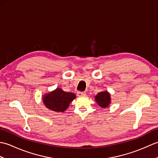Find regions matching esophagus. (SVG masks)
<instances>
[{
    "mask_svg": "<svg viewBox=\"0 0 158 158\" xmlns=\"http://www.w3.org/2000/svg\"><path fill=\"white\" fill-rule=\"evenodd\" d=\"M85 94H86V93L85 92H77V96H85Z\"/></svg>",
    "mask_w": 158,
    "mask_h": 158,
    "instance_id": "1",
    "label": "esophagus"
}]
</instances>
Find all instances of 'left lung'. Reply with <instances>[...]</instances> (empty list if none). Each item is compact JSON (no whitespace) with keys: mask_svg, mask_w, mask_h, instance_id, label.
Here are the masks:
<instances>
[{"mask_svg":"<svg viewBox=\"0 0 158 158\" xmlns=\"http://www.w3.org/2000/svg\"><path fill=\"white\" fill-rule=\"evenodd\" d=\"M95 100L100 106L105 108L110 102V94L107 92H100L95 96Z\"/></svg>","mask_w":158,"mask_h":158,"instance_id":"obj_1","label":"left lung"}]
</instances>
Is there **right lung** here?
<instances>
[{"mask_svg":"<svg viewBox=\"0 0 158 158\" xmlns=\"http://www.w3.org/2000/svg\"><path fill=\"white\" fill-rule=\"evenodd\" d=\"M75 98V94L64 92L58 88L55 91L44 96L43 102L50 110L56 112H64L68 108L70 102Z\"/></svg>","mask_w":158,"mask_h":158,"instance_id":"obj_1","label":"right lung"}]
</instances>
